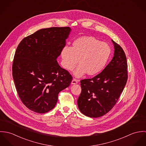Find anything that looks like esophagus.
Returning a JSON list of instances; mask_svg holds the SVG:
<instances>
[{"label": "esophagus", "instance_id": "34e87169", "mask_svg": "<svg viewBox=\"0 0 146 146\" xmlns=\"http://www.w3.org/2000/svg\"><path fill=\"white\" fill-rule=\"evenodd\" d=\"M78 80L77 79H73L72 80V82H71V84H76L78 83Z\"/></svg>", "mask_w": 146, "mask_h": 146}]
</instances>
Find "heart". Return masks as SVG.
Wrapping results in <instances>:
<instances>
[{
  "label": "heart",
  "mask_w": 146,
  "mask_h": 146,
  "mask_svg": "<svg viewBox=\"0 0 146 146\" xmlns=\"http://www.w3.org/2000/svg\"><path fill=\"white\" fill-rule=\"evenodd\" d=\"M111 54V48L107 42L92 36H83L75 40L72 47L64 46L61 57L63 67L69 71L73 70L79 62L80 64L74 71V75L79 78L86 72L89 76L100 73Z\"/></svg>",
  "instance_id": "b5f03b06"
}]
</instances>
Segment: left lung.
<instances>
[{"instance_id":"1","label":"left lung","mask_w":146,"mask_h":146,"mask_svg":"<svg viewBox=\"0 0 146 146\" xmlns=\"http://www.w3.org/2000/svg\"><path fill=\"white\" fill-rule=\"evenodd\" d=\"M114 55L108 65L92 79L80 81L82 92L78 100L80 112L90 117L108 113L117 102L127 80V64L123 48L112 40Z\"/></svg>"}]
</instances>
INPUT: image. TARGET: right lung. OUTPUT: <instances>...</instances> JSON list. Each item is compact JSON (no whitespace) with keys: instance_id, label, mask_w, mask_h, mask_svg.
<instances>
[{"instance_id":"obj_1","label":"right lung","mask_w":146,"mask_h":146,"mask_svg":"<svg viewBox=\"0 0 146 146\" xmlns=\"http://www.w3.org/2000/svg\"><path fill=\"white\" fill-rule=\"evenodd\" d=\"M71 30L69 27L42 29L23 38L17 48L13 80L22 102L34 112L52 110L58 93L72 81V76L57 61Z\"/></svg>"}]
</instances>
